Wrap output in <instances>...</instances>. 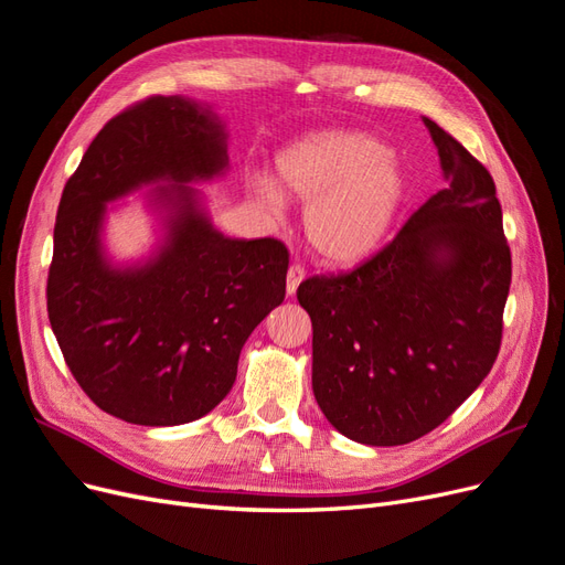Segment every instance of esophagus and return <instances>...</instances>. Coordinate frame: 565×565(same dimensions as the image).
<instances>
[{"label": "esophagus", "instance_id": "esophagus-1", "mask_svg": "<svg viewBox=\"0 0 565 565\" xmlns=\"http://www.w3.org/2000/svg\"><path fill=\"white\" fill-rule=\"evenodd\" d=\"M303 276H306V270H303V266H299V264H292L287 268V285H285V289H287V295L292 297L295 292H297V287H299V282L303 280Z\"/></svg>", "mask_w": 565, "mask_h": 565}]
</instances>
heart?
<instances>
[{"instance_id": "obj_1", "label": "heart", "mask_w": 565, "mask_h": 565, "mask_svg": "<svg viewBox=\"0 0 565 565\" xmlns=\"http://www.w3.org/2000/svg\"><path fill=\"white\" fill-rule=\"evenodd\" d=\"M278 188L254 177L252 191L273 216H282L285 198L311 202L306 237L332 264L363 259L386 235L396 216L405 181L386 148L367 134L318 131L289 146L278 158Z\"/></svg>"}]
</instances>
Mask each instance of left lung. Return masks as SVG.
<instances>
[{
  "label": "left lung",
  "mask_w": 565,
  "mask_h": 565,
  "mask_svg": "<svg viewBox=\"0 0 565 565\" xmlns=\"http://www.w3.org/2000/svg\"><path fill=\"white\" fill-rule=\"evenodd\" d=\"M448 188L388 245L297 299L313 322V393L339 434L405 446L478 388L500 353L511 285L502 207L488 169L424 117Z\"/></svg>",
  "instance_id": "1"
}]
</instances>
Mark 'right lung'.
Wrapping results in <instances>:
<instances>
[{
    "label": "right lung",
    "instance_id": "add662e5",
    "mask_svg": "<svg viewBox=\"0 0 565 565\" xmlns=\"http://www.w3.org/2000/svg\"><path fill=\"white\" fill-rule=\"evenodd\" d=\"M226 139L210 106L150 96L96 134L63 188L49 322L82 391L129 424L207 415L231 391L247 337L285 299L287 247L218 233L185 185L226 172ZM152 182L163 243L148 263L115 267L99 243L105 204Z\"/></svg>",
    "mask_w": 565,
    "mask_h": 565
}]
</instances>
